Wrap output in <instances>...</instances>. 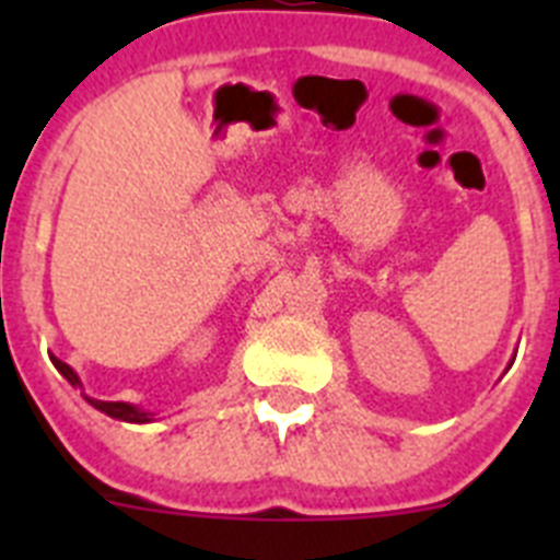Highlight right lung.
<instances>
[{"label": "right lung", "mask_w": 560, "mask_h": 560, "mask_svg": "<svg viewBox=\"0 0 560 560\" xmlns=\"http://www.w3.org/2000/svg\"><path fill=\"white\" fill-rule=\"evenodd\" d=\"M52 359V364H56L58 373L63 375V378L72 384V387H81V378H78V373L72 368H69L67 361L56 359V355H49ZM83 398L92 404L95 409H101V412H106L108 418H117V420H128V423H148V420L153 418L151 412H145V409L133 407V404H122V400H97V398H89V395H83Z\"/></svg>", "instance_id": "obj_1"}]
</instances>
